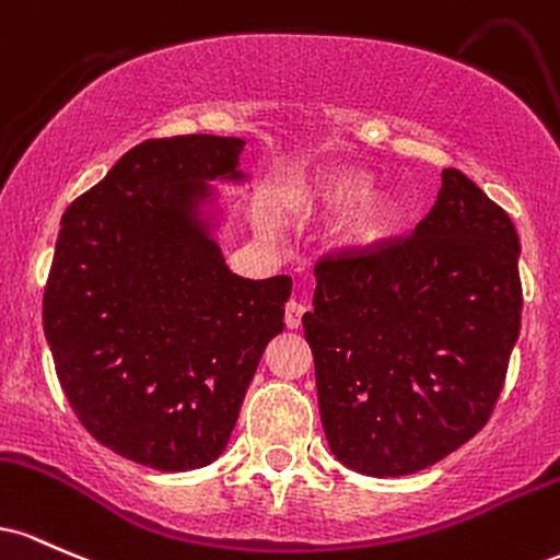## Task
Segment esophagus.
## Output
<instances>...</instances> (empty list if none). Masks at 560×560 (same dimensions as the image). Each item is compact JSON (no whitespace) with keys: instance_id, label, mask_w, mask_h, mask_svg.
Wrapping results in <instances>:
<instances>
[{"instance_id":"1","label":"esophagus","mask_w":560,"mask_h":560,"mask_svg":"<svg viewBox=\"0 0 560 560\" xmlns=\"http://www.w3.org/2000/svg\"><path fill=\"white\" fill-rule=\"evenodd\" d=\"M306 312V304H301V301H288L285 306V325L291 330H296L301 325V317H304Z\"/></svg>"}]
</instances>
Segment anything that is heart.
<instances>
[{
  "label": "heart",
  "instance_id": "1",
  "mask_svg": "<svg viewBox=\"0 0 560 560\" xmlns=\"http://www.w3.org/2000/svg\"><path fill=\"white\" fill-rule=\"evenodd\" d=\"M368 187L370 179L362 174H336L306 196V203L323 213H336L350 206L338 219L336 237L354 254L381 246L399 219V203L394 196L383 190L368 192ZM264 230H269V224H264Z\"/></svg>",
  "mask_w": 560,
  "mask_h": 560
}]
</instances>
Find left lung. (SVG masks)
I'll return each mask as SVG.
<instances>
[{"label":"left lung","instance_id":"1","mask_svg":"<svg viewBox=\"0 0 560 560\" xmlns=\"http://www.w3.org/2000/svg\"><path fill=\"white\" fill-rule=\"evenodd\" d=\"M518 256L511 217L444 168L407 241L314 267V310L301 323L338 463L407 476L483 429L518 341Z\"/></svg>","mask_w":560,"mask_h":560}]
</instances>
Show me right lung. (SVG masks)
Listing matches in <instances>:
<instances>
[{
	"mask_svg": "<svg viewBox=\"0 0 560 560\" xmlns=\"http://www.w3.org/2000/svg\"><path fill=\"white\" fill-rule=\"evenodd\" d=\"M243 148L217 135L148 140L62 213L44 336L81 425L140 466L217 460L285 328L291 278H241L222 250L237 209L213 182L250 185Z\"/></svg>",
	"mask_w": 560,
	"mask_h": 560,
	"instance_id": "1",
	"label": "right lung"
}]
</instances>
